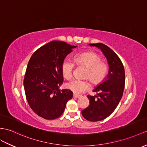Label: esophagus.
I'll list each match as a JSON object with an SVG mask.
<instances>
[{
	"label": "esophagus",
	"mask_w": 147,
	"mask_h": 147,
	"mask_svg": "<svg viewBox=\"0 0 147 147\" xmlns=\"http://www.w3.org/2000/svg\"><path fill=\"white\" fill-rule=\"evenodd\" d=\"M73 96H74V98H80V97H81L82 95H77V94H74Z\"/></svg>",
	"instance_id": "obj_1"
}]
</instances>
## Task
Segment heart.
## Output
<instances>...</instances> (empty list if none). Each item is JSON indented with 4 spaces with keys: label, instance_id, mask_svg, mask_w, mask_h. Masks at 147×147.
<instances>
[{
    "label": "heart",
    "instance_id": "1",
    "mask_svg": "<svg viewBox=\"0 0 147 147\" xmlns=\"http://www.w3.org/2000/svg\"><path fill=\"white\" fill-rule=\"evenodd\" d=\"M74 61L78 65L87 67L85 77L88 78L92 83L97 84L106 77L109 71L108 64L101 61V57L94 52H84L77 54L74 57ZM75 67L74 62L69 59L63 60L61 70L63 76L67 79L72 77ZM67 87L76 94L87 90L89 86L87 81L75 79L67 84Z\"/></svg>",
    "mask_w": 147,
    "mask_h": 147
}]
</instances>
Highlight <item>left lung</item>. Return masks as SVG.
<instances>
[{"mask_svg":"<svg viewBox=\"0 0 147 147\" xmlns=\"http://www.w3.org/2000/svg\"><path fill=\"white\" fill-rule=\"evenodd\" d=\"M101 50L108 62L109 70L102 83L95 88V96L87 95L90 105L82 111L86 120L97 121L109 117L119 105L125 87V70L120 58L108 46L102 43L89 44Z\"/></svg>","mask_w":147,"mask_h":147,"instance_id":"1","label":"left lung"}]
</instances>
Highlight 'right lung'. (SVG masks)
<instances>
[{
	"mask_svg": "<svg viewBox=\"0 0 147 147\" xmlns=\"http://www.w3.org/2000/svg\"><path fill=\"white\" fill-rule=\"evenodd\" d=\"M76 47L65 42L51 41L37 49L28 63L24 80L27 100L32 110L45 119L59 117L72 98L71 90L59 87L63 81L62 62Z\"/></svg>",
	"mask_w": 147,
	"mask_h": 147,
	"instance_id": "1",
	"label": "right lung"
}]
</instances>
